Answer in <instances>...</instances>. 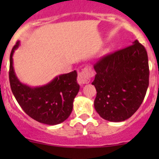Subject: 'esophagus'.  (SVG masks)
<instances>
[{"mask_svg": "<svg viewBox=\"0 0 159 159\" xmlns=\"http://www.w3.org/2000/svg\"><path fill=\"white\" fill-rule=\"evenodd\" d=\"M94 75V72L91 68H84L80 72H78V82L80 84L83 85V84H89L91 81V78Z\"/></svg>", "mask_w": 159, "mask_h": 159, "instance_id": "34e87169", "label": "esophagus"}]
</instances>
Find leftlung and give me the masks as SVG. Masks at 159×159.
I'll use <instances>...</instances> for the list:
<instances>
[{"instance_id": "obj_1", "label": "left lung", "mask_w": 159, "mask_h": 159, "mask_svg": "<svg viewBox=\"0 0 159 159\" xmlns=\"http://www.w3.org/2000/svg\"><path fill=\"white\" fill-rule=\"evenodd\" d=\"M97 95L94 108L104 119L119 122L132 116L148 87V54L137 40L132 45L102 57L94 65Z\"/></svg>"}]
</instances>
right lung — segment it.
<instances>
[{
	"label": "right lung",
	"mask_w": 159,
	"mask_h": 159,
	"mask_svg": "<svg viewBox=\"0 0 159 159\" xmlns=\"http://www.w3.org/2000/svg\"><path fill=\"white\" fill-rule=\"evenodd\" d=\"M19 44L17 41L11 52L9 70L11 89L16 100L25 113L38 122L50 125L63 122L71 113L74 99L79 91L77 71L58 75L40 87L23 84L13 67V54Z\"/></svg>",
	"instance_id": "add662e5"
}]
</instances>
